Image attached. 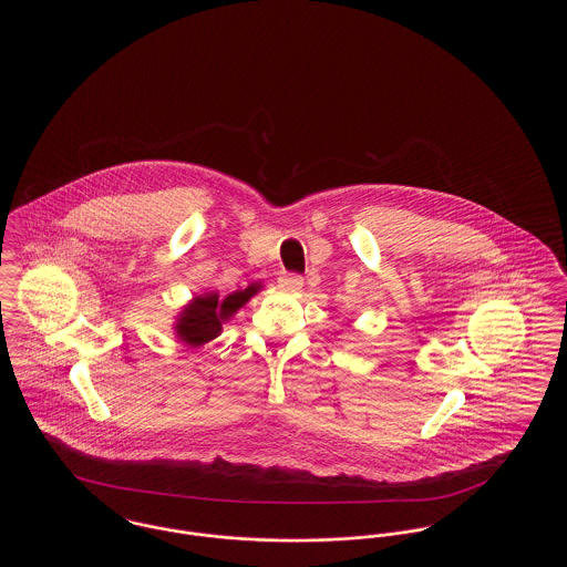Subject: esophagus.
Masks as SVG:
<instances>
[{"instance_id": "esophagus-1", "label": "esophagus", "mask_w": 567, "mask_h": 567, "mask_svg": "<svg viewBox=\"0 0 567 567\" xmlns=\"http://www.w3.org/2000/svg\"><path fill=\"white\" fill-rule=\"evenodd\" d=\"M278 285H280L285 291L296 293V291H299V289L303 287V278H301L299 274H282V276L278 278Z\"/></svg>"}]
</instances>
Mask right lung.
I'll return each mask as SVG.
<instances>
[{
  "instance_id": "1",
  "label": "right lung",
  "mask_w": 567,
  "mask_h": 567,
  "mask_svg": "<svg viewBox=\"0 0 567 567\" xmlns=\"http://www.w3.org/2000/svg\"><path fill=\"white\" fill-rule=\"evenodd\" d=\"M264 289L261 282H252L246 289H238L227 297H218L216 291L202 293L190 299L187 306L176 315L174 333L178 342L189 349H202L220 336L223 324L227 323L250 297L257 296Z\"/></svg>"
}]
</instances>
